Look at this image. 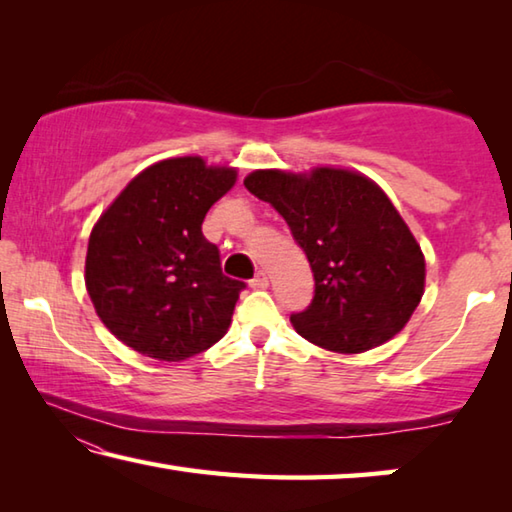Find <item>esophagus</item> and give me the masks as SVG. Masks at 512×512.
Instances as JSON below:
<instances>
[{
	"instance_id": "34e87169",
	"label": "esophagus",
	"mask_w": 512,
	"mask_h": 512,
	"mask_svg": "<svg viewBox=\"0 0 512 512\" xmlns=\"http://www.w3.org/2000/svg\"><path fill=\"white\" fill-rule=\"evenodd\" d=\"M250 287L253 289H266L268 287V275L264 271H259L253 280H250Z\"/></svg>"
}]
</instances>
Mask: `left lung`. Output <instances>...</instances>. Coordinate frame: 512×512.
I'll return each mask as SVG.
<instances>
[{
	"mask_svg": "<svg viewBox=\"0 0 512 512\" xmlns=\"http://www.w3.org/2000/svg\"><path fill=\"white\" fill-rule=\"evenodd\" d=\"M244 185L271 203L305 250L316 289L291 314L320 348L359 354L400 332L424 293V255L381 187L357 171L259 169Z\"/></svg>",
	"mask_w": 512,
	"mask_h": 512,
	"instance_id": "left-lung-1",
	"label": "left lung"
}]
</instances>
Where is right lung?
<instances>
[{
	"instance_id": "right-lung-1",
	"label": "right lung",
	"mask_w": 512,
	"mask_h": 512,
	"mask_svg": "<svg viewBox=\"0 0 512 512\" xmlns=\"http://www.w3.org/2000/svg\"><path fill=\"white\" fill-rule=\"evenodd\" d=\"M237 169L198 155L146 167L92 228L85 287L101 323L128 348L183 361L228 332L244 282L221 271L203 219Z\"/></svg>"
}]
</instances>
